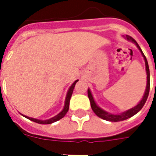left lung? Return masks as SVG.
Here are the masks:
<instances>
[{"instance_id": "8db88e82", "label": "left lung", "mask_w": 156, "mask_h": 156, "mask_svg": "<svg viewBox=\"0 0 156 156\" xmlns=\"http://www.w3.org/2000/svg\"><path fill=\"white\" fill-rule=\"evenodd\" d=\"M126 38H127V40H130V41L133 42L136 45H137V47H138V49L140 50L141 53H142V55H143V57H144V60H145L146 70H147V89H146L145 94H144V96L143 97L142 100H141L140 102L138 103V105H136L134 108H132L131 109H129L128 111L125 112L120 114V115H114V114L108 113L107 112L104 111V110H102L100 108H99V107L96 105V104H95V100L93 99L92 95H91L90 90L88 89L87 90L88 98H89V100H90V106H91V108H92L93 112H94L99 117H100V118L104 119V120H106V121H112V122H113V121L114 122H116V121H124V120H126V119L129 118L131 116H133V115H135L137 112H138L141 109L143 108V107L144 106L146 101L147 100L148 95H149V91H150V70H149L147 60L145 55L143 54V51H142V49H141L140 47H139V45L138 44V43L136 42L135 40H133L132 37H130V36H126Z\"/></svg>"}]
</instances>
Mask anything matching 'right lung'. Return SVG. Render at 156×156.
<instances>
[{"label": "right lung", "instance_id": "obj_1", "mask_svg": "<svg viewBox=\"0 0 156 156\" xmlns=\"http://www.w3.org/2000/svg\"><path fill=\"white\" fill-rule=\"evenodd\" d=\"M78 80L75 81L74 83L72 84V86L70 87V88L69 89L68 93H67V95H66V102H65V107H64L63 110L58 114V115H56V116H54L52 118L49 119V120H46V121H40V120H38V119H35V118H31V117H29V116H24L25 117H27V119L30 120V121H34V122H36V123L39 124H43V125H45V124H52L53 122H56V121H59L60 119L63 118L64 116H66V114L67 113V112L69 110V100H70L71 95L73 94V88L75 87L76 83L78 82Z\"/></svg>", "mask_w": 156, "mask_h": 156}]
</instances>
